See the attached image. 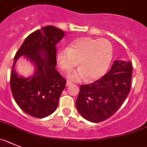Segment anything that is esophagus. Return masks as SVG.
Here are the masks:
<instances>
[{
  "instance_id": "34e87169",
  "label": "esophagus",
  "mask_w": 147,
  "mask_h": 147,
  "mask_svg": "<svg viewBox=\"0 0 147 147\" xmlns=\"http://www.w3.org/2000/svg\"><path fill=\"white\" fill-rule=\"evenodd\" d=\"M72 84H72V82H69V81H67V82H66V86H72Z\"/></svg>"
}]
</instances>
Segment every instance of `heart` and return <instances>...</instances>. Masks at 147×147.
Here are the masks:
<instances>
[{"mask_svg": "<svg viewBox=\"0 0 147 147\" xmlns=\"http://www.w3.org/2000/svg\"><path fill=\"white\" fill-rule=\"evenodd\" d=\"M113 55L112 46L106 39L83 37L74 40L69 47L59 50L57 63L63 72L68 73L78 66L81 68L70 75L73 81L87 77L89 81L100 78L110 66Z\"/></svg>", "mask_w": 147, "mask_h": 147, "instance_id": "b5f03b06", "label": "heart"}]
</instances>
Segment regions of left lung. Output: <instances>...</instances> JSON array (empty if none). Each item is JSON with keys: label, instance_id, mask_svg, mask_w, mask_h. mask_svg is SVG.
<instances>
[{"label": "left lung", "instance_id": "left-lung-1", "mask_svg": "<svg viewBox=\"0 0 147 147\" xmlns=\"http://www.w3.org/2000/svg\"><path fill=\"white\" fill-rule=\"evenodd\" d=\"M132 66L130 61H115L99 80L81 85L76 108L85 119L102 122L115 113L129 92Z\"/></svg>", "mask_w": 147, "mask_h": 147}]
</instances>
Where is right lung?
Instances as JSON below:
<instances>
[{
  "instance_id": "obj_1",
  "label": "right lung",
  "mask_w": 147,
  "mask_h": 147,
  "mask_svg": "<svg viewBox=\"0 0 147 147\" xmlns=\"http://www.w3.org/2000/svg\"><path fill=\"white\" fill-rule=\"evenodd\" d=\"M64 32L47 26L31 33L25 39L15 56L10 78V87L18 105L26 114L45 118L56 110L66 81L55 69L56 44ZM25 55L36 65L32 77L25 79L16 73L17 58Z\"/></svg>"
}]
</instances>
